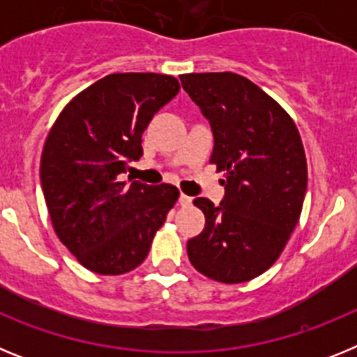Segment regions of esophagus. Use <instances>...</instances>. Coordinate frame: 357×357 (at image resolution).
<instances>
[{
	"instance_id": "34e87169",
	"label": "esophagus",
	"mask_w": 357,
	"mask_h": 357,
	"mask_svg": "<svg viewBox=\"0 0 357 357\" xmlns=\"http://www.w3.org/2000/svg\"><path fill=\"white\" fill-rule=\"evenodd\" d=\"M191 202H193V198L188 197V195H184V193H181V197H178V204H181L182 207L191 206Z\"/></svg>"
}]
</instances>
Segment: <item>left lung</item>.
Returning a JSON list of instances; mask_svg holds the SVG:
<instances>
[{
	"instance_id": "left-lung-1",
	"label": "left lung",
	"mask_w": 357,
	"mask_h": 357,
	"mask_svg": "<svg viewBox=\"0 0 357 357\" xmlns=\"http://www.w3.org/2000/svg\"><path fill=\"white\" fill-rule=\"evenodd\" d=\"M181 82L213 130L211 162L225 172L220 206L195 198L206 227L188 241L189 261L218 282H247L275 263L301 218V135L284 109L241 75L189 73Z\"/></svg>"
}]
</instances>
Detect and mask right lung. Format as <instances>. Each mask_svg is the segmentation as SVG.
Masks as SVG:
<instances>
[{"instance_id": "add662e5", "label": "right lung", "mask_w": 357, "mask_h": 357, "mask_svg": "<svg viewBox=\"0 0 357 357\" xmlns=\"http://www.w3.org/2000/svg\"><path fill=\"white\" fill-rule=\"evenodd\" d=\"M181 89L159 73H114L66 105L44 144L40 184L56 236L80 264L100 275L139 266L168 211L172 184L121 182L143 155L141 135Z\"/></svg>"}]
</instances>
